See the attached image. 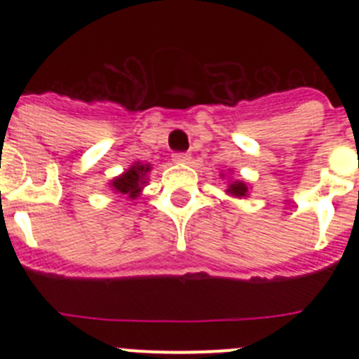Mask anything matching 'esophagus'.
I'll list each match as a JSON object with an SVG mask.
<instances>
[{"label":"esophagus","mask_w":359,"mask_h":359,"mask_svg":"<svg viewBox=\"0 0 359 359\" xmlns=\"http://www.w3.org/2000/svg\"><path fill=\"white\" fill-rule=\"evenodd\" d=\"M190 158H192V156H190L189 152H174V154H172L174 163H189Z\"/></svg>","instance_id":"obj_1"}]
</instances>
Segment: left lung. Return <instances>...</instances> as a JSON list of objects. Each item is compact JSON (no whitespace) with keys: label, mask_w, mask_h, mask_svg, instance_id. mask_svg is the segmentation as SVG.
I'll return each instance as SVG.
<instances>
[{"label":"left lung","mask_w":359,"mask_h":359,"mask_svg":"<svg viewBox=\"0 0 359 359\" xmlns=\"http://www.w3.org/2000/svg\"><path fill=\"white\" fill-rule=\"evenodd\" d=\"M221 177H224V174H221ZM224 192H226L228 196H231V198H248L250 187L246 185L243 180H230Z\"/></svg>","instance_id":"obj_1"}]
</instances>
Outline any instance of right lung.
<instances>
[{
    "instance_id": "right-lung-1",
    "label": "right lung",
    "mask_w": 359,
    "mask_h": 359,
    "mask_svg": "<svg viewBox=\"0 0 359 359\" xmlns=\"http://www.w3.org/2000/svg\"><path fill=\"white\" fill-rule=\"evenodd\" d=\"M152 170L151 163H142V161H135L129 165V169L123 170L116 177H113L107 187L113 194L126 196L128 199H136L144 192V187L149 183V172Z\"/></svg>"
}]
</instances>
